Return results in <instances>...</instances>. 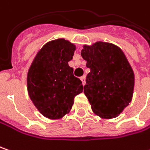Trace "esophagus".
<instances>
[{"instance_id":"obj_1","label":"esophagus","mask_w":150,"mask_h":150,"mask_svg":"<svg viewBox=\"0 0 150 150\" xmlns=\"http://www.w3.org/2000/svg\"><path fill=\"white\" fill-rule=\"evenodd\" d=\"M80 79H81V81H82V83H83V85H84V84H85V76L81 77Z\"/></svg>"}]
</instances>
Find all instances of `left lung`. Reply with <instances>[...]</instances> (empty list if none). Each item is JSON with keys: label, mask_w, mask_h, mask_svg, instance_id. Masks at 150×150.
<instances>
[{"label": "left lung", "mask_w": 150, "mask_h": 150, "mask_svg": "<svg viewBox=\"0 0 150 150\" xmlns=\"http://www.w3.org/2000/svg\"><path fill=\"white\" fill-rule=\"evenodd\" d=\"M81 56L90 69L83 92L96 116H118L132 101L134 72L122 50L108 42L84 45Z\"/></svg>", "instance_id": "obj_1"}]
</instances>
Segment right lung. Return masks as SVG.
Listing matches in <instances>:
<instances>
[{"label": "right lung", "instance_id": "obj_1", "mask_svg": "<svg viewBox=\"0 0 150 150\" xmlns=\"http://www.w3.org/2000/svg\"><path fill=\"white\" fill-rule=\"evenodd\" d=\"M75 50L76 45L65 39L50 40L37 52L28 68V96L46 118L57 120L68 114L75 96L83 92L81 80L68 65Z\"/></svg>", "mask_w": 150, "mask_h": 150}]
</instances>
